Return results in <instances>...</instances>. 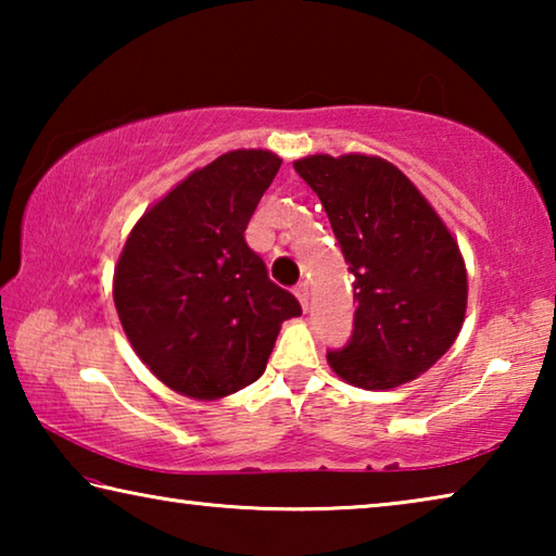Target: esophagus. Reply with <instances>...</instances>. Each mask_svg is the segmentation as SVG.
<instances>
[{"label": "esophagus", "instance_id": "1", "mask_svg": "<svg viewBox=\"0 0 556 556\" xmlns=\"http://www.w3.org/2000/svg\"><path fill=\"white\" fill-rule=\"evenodd\" d=\"M296 299L304 312H308V304H312V289H308V281H301L296 287Z\"/></svg>", "mask_w": 556, "mask_h": 556}]
</instances>
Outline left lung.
Instances as JSON below:
<instances>
[{
    "label": "left lung",
    "mask_w": 556,
    "mask_h": 556,
    "mask_svg": "<svg viewBox=\"0 0 556 556\" xmlns=\"http://www.w3.org/2000/svg\"><path fill=\"white\" fill-rule=\"evenodd\" d=\"M299 176L321 199L353 275V331L328 363L345 382L390 390L429 370L466 314V267L434 208L378 156H306Z\"/></svg>",
    "instance_id": "8db88e82"
}]
</instances>
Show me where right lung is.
I'll use <instances>...</instances> for the list:
<instances>
[{
    "label": "right lung",
    "instance_id": "1",
    "mask_svg": "<svg viewBox=\"0 0 556 556\" xmlns=\"http://www.w3.org/2000/svg\"><path fill=\"white\" fill-rule=\"evenodd\" d=\"M281 159L238 149L199 168L127 238L115 306L137 355L168 388L218 400L267 368L281 321L301 316L244 230Z\"/></svg>",
    "mask_w": 556,
    "mask_h": 556
}]
</instances>
